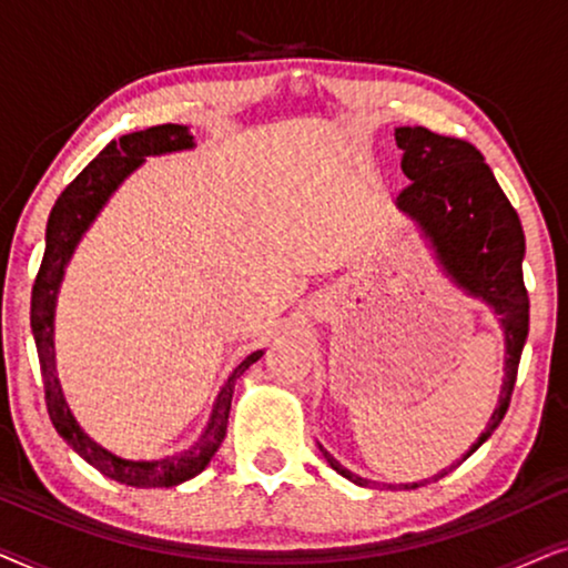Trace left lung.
Instances as JSON below:
<instances>
[{"label": "left lung", "instance_id": "1", "mask_svg": "<svg viewBox=\"0 0 568 568\" xmlns=\"http://www.w3.org/2000/svg\"><path fill=\"white\" fill-rule=\"evenodd\" d=\"M395 142L403 150L400 168L410 181L408 189L400 191L398 209L422 227L447 276H453V282L473 297L494 307L507 341L499 406L486 432L465 453V457H470L507 414L517 383L519 356L530 328V297L523 278L525 232L515 206L504 196L491 168L484 162V154L470 142L439 136L424 126L395 129ZM317 447L341 476L359 486L369 484L333 460L323 445ZM422 484H403V488H418Z\"/></svg>", "mask_w": 568, "mask_h": 568}]
</instances>
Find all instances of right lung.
Returning a JSON list of instances; mask_svg holds the SVG:
<instances>
[{"mask_svg":"<svg viewBox=\"0 0 568 568\" xmlns=\"http://www.w3.org/2000/svg\"><path fill=\"white\" fill-rule=\"evenodd\" d=\"M193 136L189 129L181 123H162V126H152L144 131H134V134L121 136L119 142L105 146L72 183L61 191L57 204L51 209L49 224H45V251L41 268H38L36 284H33V300H30V328H33L38 362H41L43 375V390H45V408H49L51 424L67 445L74 449L77 455L84 457L92 468H98L103 476L119 480V484L136 486V488H170L183 484L193 476H199L212 460L216 449H220L224 434H227V418L232 406V393H235V383L243 372L258 362L263 352H253L247 359H243L235 367V372L227 377V383L216 395L212 418H209L204 434H201L196 445L185 449L181 455L165 457V460H123L92 442L88 434L80 429L74 422L72 410H69L64 393H61V383L57 375V352H53V313H57V297L61 278H64L67 263L72 258L77 243H80L84 232L92 224V220L111 199V193L126 181V175L142 165L144 158L150 154H168L191 150Z\"/></svg>","mask_w":568,"mask_h":568,"instance_id":"obj_1","label":"right lung"}]
</instances>
